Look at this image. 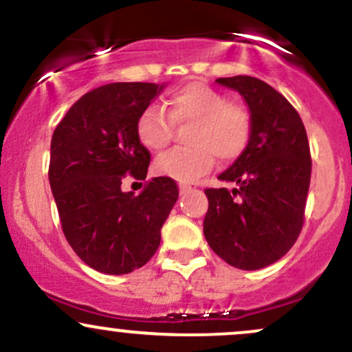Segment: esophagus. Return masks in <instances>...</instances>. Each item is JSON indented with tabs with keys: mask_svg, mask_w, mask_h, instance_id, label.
I'll use <instances>...</instances> for the list:
<instances>
[{
	"mask_svg": "<svg viewBox=\"0 0 352 352\" xmlns=\"http://www.w3.org/2000/svg\"><path fill=\"white\" fill-rule=\"evenodd\" d=\"M180 193H187V192H190V190H192V187H190V185H187V184H180Z\"/></svg>",
	"mask_w": 352,
	"mask_h": 352,
	"instance_id": "1",
	"label": "esophagus"
}]
</instances>
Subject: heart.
I'll list each match as a JSON object with an SVG mask.
<instances>
[{
	"mask_svg": "<svg viewBox=\"0 0 352 352\" xmlns=\"http://www.w3.org/2000/svg\"><path fill=\"white\" fill-rule=\"evenodd\" d=\"M185 142L155 160V172L179 182H193L210 172L218 157L233 162L248 147L253 120L248 107L230 102L223 92L204 82L177 89L164 109L147 107L135 122V134L147 151L160 152L170 144L173 125H188Z\"/></svg>",
	"mask_w": 352,
	"mask_h": 352,
	"instance_id": "b5f03b06",
	"label": "heart"
}]
</instances>
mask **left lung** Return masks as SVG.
<instances>
[{
    "instance_id": "left-lung-1",
    "label": "left lung",
    "mask_w": 352,
    "mask_h": 352,
    "mask_svg": "<svg viewBox=\"0 0 352 352\" xmlns=\"http://www.w3.org/2000/svg\"><path fill=\"white\" fill-rule=\"evenodd\" d=\"M243 96L252 112L248 147L218 179L238 188H205L204 233L221 260L260 270L285 256L305 223L311 152L305 124L289 100L252 76L217 79Z\"/></svg>"
}]
</instances>
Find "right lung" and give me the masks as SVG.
<instances>
[{"label": "right lung", "instance_id": "obj_1", "mask_svg": "<svg viewBox=\"0 0 352 352\" xmlns=\"http://www.w3.org/2000/svg\"><path fill=\"white\" fill-rule=\"evenodd\" d=\"M160 89L152 82L92 89L52 134L47 175L63 233L100 273L125 274L147 263L179 199L170 177H155L137 197L120 190L124 179L147 177L151 152L137 139L135 122Z\"/></svg>", "mask_w": 352, "mask_h": 352}]
</instances>
